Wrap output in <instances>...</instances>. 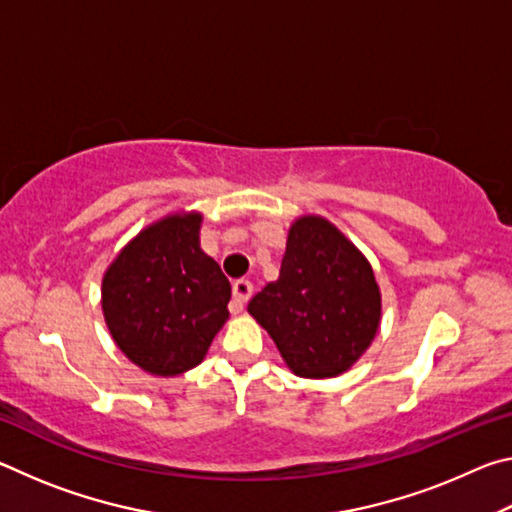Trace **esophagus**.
I'll list each match as a JSON object with an SVG mask.
<instances>
[{
	"instance_id": "1",
	"label": "esophagus",
	"mask_w": 512,
	"mask_h": 512,
	"mask_svg": "<svg viewBox=\"0 0 512 512\" xmlns=\"http://www.w3.org/2000/svg\"><path fill=\"white\" fill-rule=\"evenodd\" d=\"M250 296H253V282L237 280L235 284H232V302H230L232 314H239V311L244 309V305H246Z\"/></svg>"
}]
</instances>
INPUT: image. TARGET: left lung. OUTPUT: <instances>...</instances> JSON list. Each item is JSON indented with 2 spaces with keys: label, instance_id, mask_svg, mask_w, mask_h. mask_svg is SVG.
I'll use <instances>...</instances> for the list:
<instances>
[{
  "label": "left lung",
  "instance_id": "8db88e82",
  "mask_svg": "<svg viewBox=\"0 0 512 512\" xmlns=\"http://www.w3.org/2000/svg\"><path fill=\"white\" fill-rule=\"evenodd\" d=\"M300 377L348 370L379 327L381 296L372 268L354 244L320 216L291 225L280 277L248 302Z\"/></svg>",
  "mask_w": 512,
  "mask_h": 512
}]
</instances>
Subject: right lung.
<instances>
[{
	"mask_svg": "<svg viewBox=\"0 0 512 512\" xmlns=\"http://www.w3.org/2000/svg\"><path fill=\"white\" fill-rule=\"evenodd\" d=\"M201 221L192 212L149 225L103 275L101 305L112 339L151 375L198 366L230 316V282L198 244Z\"/></svg>",
	"mask_w": 512,
	"mask_h": 512,
	"instance_id": "obj_1",
	"label": "right lung"
}]
</instances>
